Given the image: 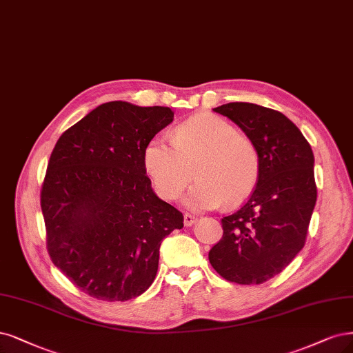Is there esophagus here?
Returning a JSON list of instances; mask_svg holds the SVG:
<instances>
[{
  "label": "esophagus",
  "instance_id": "obj_1",
  "mask_svg": "<svg viewBox=\"0 0 353 353\" xmlns=\"http://www.w3.org/2000/svg\"><path fill=\"white\" fill-rule=\"evenodd\" d=\"M196 221H197V217L194 214H190V213L184 214V225L185 226H192L194 223H196Z\"/></svg>",
  "mask_w": 353,
  "mask_h": 353
}]
</instances>
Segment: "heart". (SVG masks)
I'll return each mask as SVG.
<instances>
[{
    "label": "heart",
    "mask_w": 353,
    "mask_h": 353,
    "mask_svg": "<svg viewBox=\"0 0 353 353\" xmlns=\"http://www.w3.org/2000/svg\"><path fill=\"white\" fill-rule=\"evenodd\" d=\"M172 141L154 137L143 152L145 172L162 199L176 200L192 174L197 181L185 197L190 209L235 205L251 196L260 178V153L226 119L194 117L175 130Z\"/></svg>",
    "instance_id": "obj_1"
}]
</instances>
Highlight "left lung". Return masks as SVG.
Listing matches in <instances>:
<instances>
[{
  "label": "left lung",
  "instance_id": "obj_1",
  "mask_svg": "<svg viewBox=\"0 0 353 353\" xmlns=\"http://www.w3.org/2000/svg\"><path fill=\"white\" fill-rule=\"evenodd\" d=\"M213 111L234 121L255 144L261 171L245 204L222 219L223 236L209 260L229 282L260 285L305 245L317 201L314 154L299 128L274 109L230 102Z\"/></svg>",
  "mask_w": 353,
  "mask_h": 353
}]
</instances>
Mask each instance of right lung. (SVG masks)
Returning a JSON list of instances; mask_svg holds the SVG:
<instances>
[{
	"instance_id": "add662e5",
	"label": "right lung",
	"mask_w": 353,
	"mask_h": 353,
	"mask_svg": "<svg viewBox=\"0 0 353 353\" xmlns=\"http://www.w3.org/2000/svg\"><path fill=\"white\" fill-rule=\"evenodd\" d=\"M174 121L166 106L102 103L63 132L41 191L46 248L84 294L108 302L140 296L153 283L165 236L184 216L161 200L143 152Z\"/></svg>"
}]
</instances>
